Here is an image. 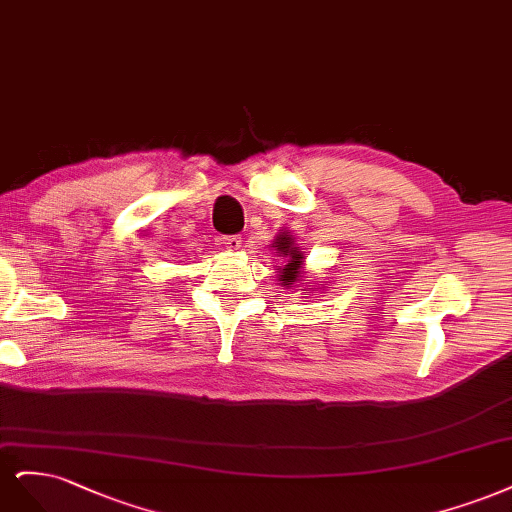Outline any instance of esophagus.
I'll list each match as a JSON object with an SVG mask.
<instances>
[{
  "label": "esophagus",
  "mask_w": 512,
  "mask_h": 512,
  "mask_svg": "<svg viewBox=\"0 0 512 512\" xmlns=\"http://www.w3.org/2000/svg\"><path fill=\"white\" fill-rule=\"evenodd\" d=\"M221 240L229 251H240L242 249V238L240 236H223Z\"/></svg>",
  "instance_id": "obj_1"
}]
</instances>
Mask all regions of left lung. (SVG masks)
Listing matches in <instances>:
<instances>
[{"label":"left lung","mask_w":512,"mask_h":512,"mask_svg":"<svg viewBox=\"0 0 512 512\" xmlns=\"http://www.w3.org/2000/svg\"><path fill=\"white\" fill-rule=\"evenodd\" d=\"M272 249L280 255L285 257V266L278 268V280L283 287H293L295 283H300L302 280V266H304V253L300 246H295V238H291L289 232H280L276 236V240L272 242ZM304 285V283H302ZM308 293V289H302Z\"/></svg>","instance_id":"1"}]
</instances>
